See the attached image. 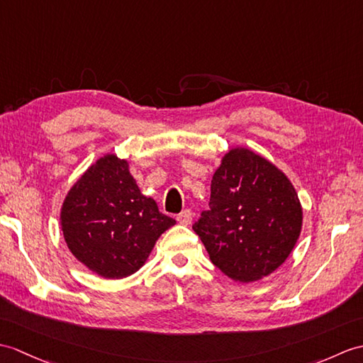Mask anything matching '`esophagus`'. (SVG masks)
Instances as JSON below:
<instances>
[{"label":"esophagus","instance_id":"esophagus-1","mask_svg":"<svg viewBox=\"0 0 363 363\" xmlns=\"http://www.w3.org/2000/svg\"><path fill=\"white\" fill-rule=\"evenodd\" d=\"M191 218H193V213L190 210H182V212L176 216V220H178V223L182 225H189L191 223Z\"/></svg>","mask_w":363,"mask_h":363}]
</instances>
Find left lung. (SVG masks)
Segmentation results:
<instances>
[{
    "label": "left lung",
    "instance_id": "1",
    "mask_svg": "<svg viewBox=\"0 0 363 363\" xmlns=\"http://www.w3.org/2000/svg\"><path fill=\"white\" fill-rule=\"evenodd\" d=\"M210 210L193 225L212 263L235 281L275 272L300 237L303 208L280 168L249 148L223 156L210 185Z\"/></svg>",
    "mask_w": 363,
    "mask_h": 363
}]
</instances>
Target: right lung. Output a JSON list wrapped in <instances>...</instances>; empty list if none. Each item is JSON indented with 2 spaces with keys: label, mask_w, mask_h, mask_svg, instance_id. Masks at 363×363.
Segmentation results:
<instances>
[{
  "label": "right lung",
  "mask_w": 363,
  "mask_h": 363,
  "mask_svg": "<svg viewBox=\"0 0 363 363\" xmlns=\"http://www.w3.org/2000/svg\"><path fill=\"white\" fill-rule=\"evenodd\" d=\"M174 224L140 191L128 161L113 153L88 167L66 193L60 210L67 249L106 280L138 272L159 237Z\"/></svg>",
  "instance_id": "add662e5"
}]
</instances>
